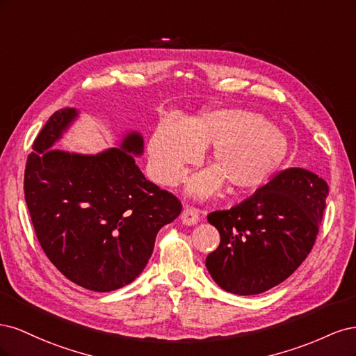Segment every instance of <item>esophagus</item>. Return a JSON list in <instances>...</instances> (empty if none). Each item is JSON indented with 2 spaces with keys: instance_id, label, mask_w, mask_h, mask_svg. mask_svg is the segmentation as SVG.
Wrapping results in <instances>:
<instances>
[{
  "instance_id": "1",
  "label": "esophagus",
  "mask_w": 356,
  "mask_h": 356,
  "mask_svg": "<svg viewBox=\"0 0 356 356\" xmlns=\"http://www.w3.org/2000/svg\"><path fill=\"white\" fill-rule=\"evenodd\" d=\"M199 220H200V215L196 208H186L181 213V221L186 225H195L199 222Z\"/></svg>"
}]
</instances>
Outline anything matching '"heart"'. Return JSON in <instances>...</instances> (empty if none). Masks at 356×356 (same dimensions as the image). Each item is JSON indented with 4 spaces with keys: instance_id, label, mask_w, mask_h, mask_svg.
I'll list each match as a JSON object with an SVG mask.
<instances>
[{
    "instance_id": "obj_1",
    "label": "heart",
    "mask_w": 356,
    "mask_h": 356,
    "mask_svg": "<svg viewBox=\"0 0 356 356\" xmlns=\"http://www.w3.org/2000/svg\"><path fill=\"white\" fill-rule=\"evenodd\" d=\"M213 147L217 169L193 178L190 190L207 197L218 191L224 179L232 191L248 193L272 178L288 153V139L260 114L221 108L181 123L163 120L149 139L148 156L154 178L174 186L190 165L202 159V148Z\"/></svg>"
}]
</instances>
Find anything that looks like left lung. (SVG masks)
Instances as JSON below:
<instances>
[{"label": "left lung", "instance_id": "8db88e82", "mask_svg": "<svg viewBox=\"0 0 356 356\" xmlns=\"http://www.w3.org/2000/svg\"><path fill=\"white\" fill-rule=\"evenodd\" d=\"M328 184L314 172L289 168L251 197L208 215L220 232V246L207 268L222 289L238 296L261 294L306 260L325 209Z\"/></svg>", "mask_w": 356, "mask_h": 356}]
</instances>
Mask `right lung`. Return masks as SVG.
Returning a JSON list of instances; mask_svg holds the SVG:
<instances>
[{
    "label": "right lung",
    "instance_id": "obj_1",
    "mask_svg": "<svg viewBox=\"0 0 356 356\" xmlns=\"http://www.w3.org/2000/svg\"><path fill=\"white\" fill-rule=\"evenodd\" d=\"M77 115L75 108L56 111L35 138L25 200L37 239L58 270L86 289L108 293L144 270L159 230L182 204L136 166L135 156L144 152L138 132L99 154L51 149Z\"/></svg>",
    "mask_w": 356,
    "mask_h": 356
}]
</instances>
